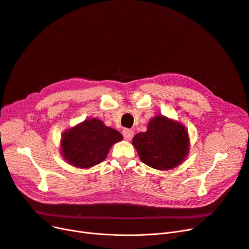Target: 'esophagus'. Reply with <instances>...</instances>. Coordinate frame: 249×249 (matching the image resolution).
Wrapping results in <instances>:
<instances>
[{
	"instance_id": "obj_1",
	"label": "esophagus",
	"mask_w": 249,
	"mask_h": 249,
	"mask_svg": "<svg viewBox=\"0 0 249 249\" xmlns=\"http://www.w3.org/2000/svg\"><path fill=\"white\" fill-rule=\"evenodd\" d=\"M123 135H124V138L125 141H131L134 137V131H132V129L124 128L123 131Z\"/></svg>"
}]
</instances>
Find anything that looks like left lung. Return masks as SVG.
I'll return each mask as SVG.
<instances>
[{
    "label": "left lung",
    "instance_id": "8db88e82",
    "mask_svg": "<svg viewBox=\"0 0 249 249\" xmlns=\"http://www.w3.org/2000/svg\"><path fill=\"white\" fill-rule=\"evenodd\" d=\"M141 161L157 170H170L188 155L189 137L183 124L164 115L154 116L147 131L133 139Z\"/></svg>",
    "mask_w": 249,
    "mask_h": 249
}]
</instances>
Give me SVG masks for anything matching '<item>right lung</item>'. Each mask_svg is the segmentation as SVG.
<instances>
[{
    "label": "right lung",
    "mask_w": 249,
    "mask_h": 249,
    "mask_svg": "<svg viewBox=\"0 0 249 249\" xmlns=\"http://www.w3.org/2000/svg\"><path fill=\"white\" fill-rule=\"evenodd\" d=\"M123 136L98 118H89L67 129L61 138V154L74 167L90 168L101 163Z\"/></svg>",
    "instance_id": "add662e5"
}]
</instances>
